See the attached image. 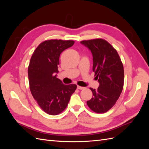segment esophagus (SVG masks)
Instances as JSON below:
<instances>
[{"mask_svg":"<svg viewBox=\"0 0 149 149\" xmlns=\"http://www.w3.org/2000/svg\"><path fill=\"white\" fill-rule=\"evenodd\" d=\"M84 88H85L84 87L80 86H77V89H79V90H84Z\"/></svg>","mask_w":149,"mask_h":149,"instance_id":"esophagus-1","label":"esophagus"}]
</instances>
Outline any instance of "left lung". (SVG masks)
Instances as JSON below:
<instances>
[{"instance_id":"obj_1","label":"left lung","mask_w":149,"mask_h":149,"mask_svg":"<svg viewBox=\"0 0 149 149\" xmlns=\"http://www.w3.org/2000/svg\"><path fill=\"white\" fill-rule=\"evenodd\" d=\"M93 56V71L99 83L97 90L90 88L93 97L88 107L97 113H104L115 105L121 94L124 81L123 64L116 49L105 40L81 41Z\"/></svg>"}]
</instances>
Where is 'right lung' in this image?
Returning a JSON list of instances; mask_svg holds the SVG:
<instances>
[{
	"instance_id": "right-lung-1",
	"label": "right lung",
	"mask_w": 149,
	"mask_h": 149,
	"mask_svg": "<svg viewBox=\"0 0 149 149\" xmlns=\"http://www.w3.org/2000/svg\"><path fill=\"white\" fill-rule=\"evenodd\" d=\"M74 44L73 40H50L38 46L28 67L31 94L39 106L50 115L61 113L67 106L76 84H64L57 78L59 56Z\"/></svg>"
}]
</instances>
